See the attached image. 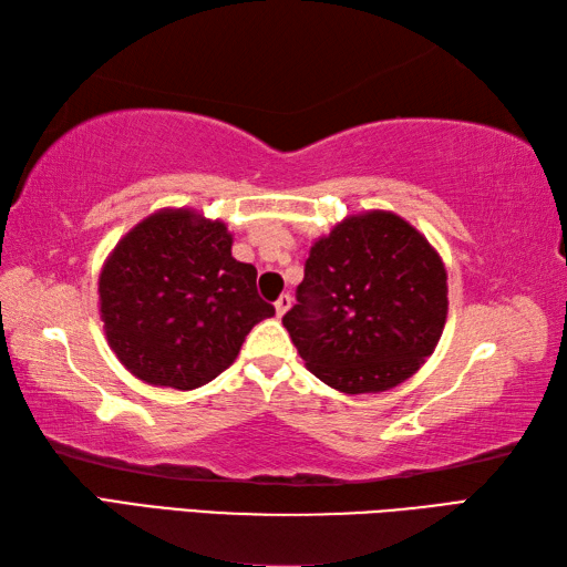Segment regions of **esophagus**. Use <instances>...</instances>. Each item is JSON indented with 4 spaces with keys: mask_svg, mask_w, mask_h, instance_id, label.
Wrapping results in <instances>:
<instances>
[{
    "mask_svg": "<svg viewBox=\"0 0 567 567\" xmlns=\"http://www.w3.org/2000/svg\"><path fill=\"white\" fill-rule=\"evenodd\" d=\"M290 307H292V297H290V295H282V297L275 302V315H277V317H285L287 309H290Z\"/></svg>",
    "mask_w": 567,
    "mask_h": 567,
    "instance_id": "obj_1",
    "label": "esophagus"
}]
</instances>
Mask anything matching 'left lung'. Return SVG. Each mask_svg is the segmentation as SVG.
<instances>
[{
  "instance_id": "left-lung-1",
  "label": "left lung",
  "mask_w": 567,
  "mask_h": 567,
  "mask_svg": "<svg viewBox=\"0 0 567 567\" xmlns=\"http://www.w3.org/2000/svg\"><path fill=\"white\" fill-rule=\"evenodd\" d=\"M449 275L424 234L384 209L346 216L309 248L282 317L305 365L346 394L384 392L436 351Z\"/></svg>"
}]
</instances>
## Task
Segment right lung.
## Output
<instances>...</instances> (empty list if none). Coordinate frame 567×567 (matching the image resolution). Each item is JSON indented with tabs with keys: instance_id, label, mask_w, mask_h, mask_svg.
<instances>
[{
	"instance_id": "1",
	"label": "right lung",
	"mask_w": 567,
	"mask_h": 567,
	"mask_svg": "<svg viewBox=\"0 0 567 567\" xmlns=\"http://www.w3.org/2000/svg\"><path fill=\"white\" fill-rule=\"evenodd\" d=\"M234 236L195 209H161L106 256L100 317L122 365L155 388L197 390L234 363L275 307L258 270L231 256Z\"/></svg>"
}]
</instances>
